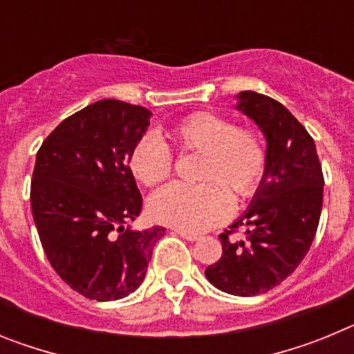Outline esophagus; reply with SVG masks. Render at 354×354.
Segmentation results:
<instances>
[{"instance_id":"obj_1","label":"esophagus","mask_w":354,"mask_h":354,"mask_svg":"<svg viewBox=\"0 0 354 354\" xmlns=\"http://www.w3.org/2000/svg\"><path fill=\"white\" fill-rule=\"evenodd\" d=\"M175 234H177V236H180V237H184L186 241H196L200 237L198 234L187 232V230H180V228H177V230H175Z\"/></svg>"}]
</instances>
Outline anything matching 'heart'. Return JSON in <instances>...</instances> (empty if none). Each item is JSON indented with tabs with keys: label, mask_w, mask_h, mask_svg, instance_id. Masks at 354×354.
Masks as SVG:
<instances>
[{
	"label": "heart",
	"mask_w": 354,
	"mask_h": 354,
	"mask_svg": "<svg viewBox=\"0 0 354 354\" xmlns=\"http://www.w3.org/2000/svg\"><path fill=\"white\" fill-rule=\"evenodd\" d=\"M168 138L180 152L200 154L202 184L174 183L149 200L156 221L187 232L207 230L227 220L232 198L245 200L259 192L268 171L270 154L264 138L253 127L211 111H196L177 122ZM129 170L143 186L161 183L174 170V152L167 142L143 134L129 152Z\"/></svg>",
	"instance_id": "1"
}]
</instances>
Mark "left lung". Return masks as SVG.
<instances>
[{
	"label": "left lung",
	"mask_w": 354,
	"mask_h": 354,
	"mask_svg": "<svg viewBox=\"0 0 354 354\" xmlns=\"http://www.w3.org/2000/svg\"><path fill=\"white\" fill-rule=\"evenodd\" d=\"M241 109L268 140V171L252 207L220 234V261L205 270L209 282L234 296L268 292L292 273L317 232L323 207V168L312 136L289 109L262 93H239ZM248 224L247 237L230 236Z\"/></svg>",
	"instance_id": "obj_1"
}]
</instances>
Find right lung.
Instances as JSON below:
<instances>
[{
  "label": "right lung",
  "mask_w": 354,
  "mask_h": 354,
  "mask_svg": "<svg viewBox=\"0 0 354 354\" xmlns=\"http://www.w3.org/2000/svg\"><path fill=\"white\" fill-rule=\"evenodd\" d=\"M150 111L117 99L65 118L37 152L31 212L49 264L71 289L97 301L129 296L143 282L162 227H126L142 211L129 152Z\"/></svg>",
  "instance_id": "right-lung-1"
}]
</instances>
